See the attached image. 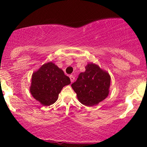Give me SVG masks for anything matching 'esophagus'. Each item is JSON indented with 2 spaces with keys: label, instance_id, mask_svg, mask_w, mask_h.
I'll list each match as a JSON object with an SVG mask.
<instances>
[{
  "label": "esophagus",
  "instance_id": "esophagus-1",
  "mask_svg": "<svg viewBox=\"0 0 147 147\" xmlns=\"http://www.w3.org/2000/svg\"><path fill=\"white\" fill-rule=\"evenodd\" d=\"M70 81H71V82H73L74 81H75V77H74L73 75H70Z\"/></svg>",
  "mask_w": 147,
  "mask_h": 147
}]
</instances>
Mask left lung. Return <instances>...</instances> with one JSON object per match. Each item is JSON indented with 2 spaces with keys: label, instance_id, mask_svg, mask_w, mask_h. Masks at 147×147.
<instances>
[{
  "label": "left lung",
  "instance_id": "obj_1",
  "mask_svg": "<svg viewBox=\"0 0 147 147\" xmlns=\"http://www.w3.org/2000/svg\"><path fill=\"white\" fill-rule=\"evenodd\" d=\"M111 77L95 63H88L84 72L79 74L71 86L79 101L84 105L92 106L105 99L109 93Z\"/></svg>",
  "mask_w": 147,
  "mask_h": 147
}]
</instances>
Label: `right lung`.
Instances as JSON below:
<instances>
[{"label":"right lung","instance_id":"1","mask_svg":"<svg viewBox=\"0 0 147 147\" xmlns=\"http://www.w3.org/2000/svg\"><path fill=\"white\" fill-rule=\"evenodd\" d=\"M70 79L52 62L43 65L32 76L30 92L43 106H50L57 100L59 94Z\"/></svg>","mask_w":147,"mask_h":147}]
</instances>
